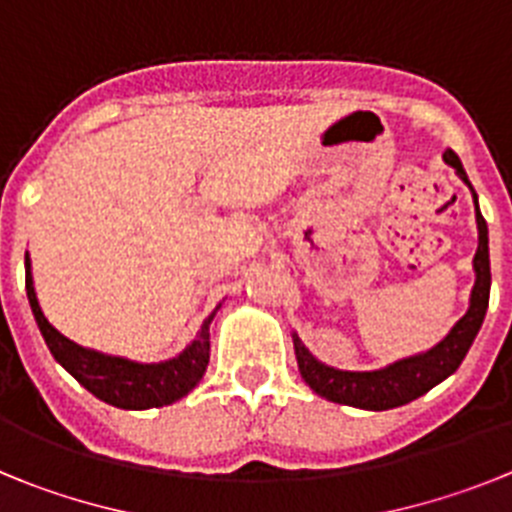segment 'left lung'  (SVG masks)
<instances>
[{"mask_svg":"<svg viewBox=\"0 0 512 512\" xmlns=\"http://www.w3.org/2000/svg\"><path fill=\"white\" fill-rule=\"evenodd\" d=\"M443 161L459 174V179L472 189L469 176L461 166L459 156L454 151L443 153ZM474 210H477V253H474V287L469 295V307L464 312V318L454 325V328L438 341L436 346L428 351H420L415 356H405L392 364L382 366V369H372V372H343L336 366L323 364L320 359L310 354V348L302 343L297 333H292V343H295L297 366H300L302 379L307 382L315 395L325 397L338 405H351L359 410H390L408 405V402L418 400L428 390H433L436 384L459 369L467 351L472 348L474 338H477L479 328L485 323L487 305H490V238H487V223L477 205V192L472 189Z\"/></svg>","mask_w":512,"mask_h":512,"instance_id":"left-lung-1","label":"left lung"}]
</instances>
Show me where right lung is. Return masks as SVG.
Masks as SVG:
<instances>
[{
	"label": "right lung",
	"instance_id": "1",
	"mask_svg": "<svg viewBox=\"0 0 512 512\" xmlns=\"http://www.w3.org/2000/svg\"><path fill=\"white\" fill-rule=\"evenodd\" d=\"M25 289L30 307H33L35 323H38L45 343L51 348L53 359L84 390H89L107 405H115L122 410L164 408V405H171V402L189 395L205 377V369L210 364V323L220 305L207 315L202 328L197 330V336L192 338V343L184 348L182 354L171 356L166 361H156V364H143V361L102 354L94 348L79 346V343L63 336L61 330L53 328L38 302L30 256H25Z\"/></svg>",
	"mask_w": 512,
	"mask_h": 512
}]
</instances>
